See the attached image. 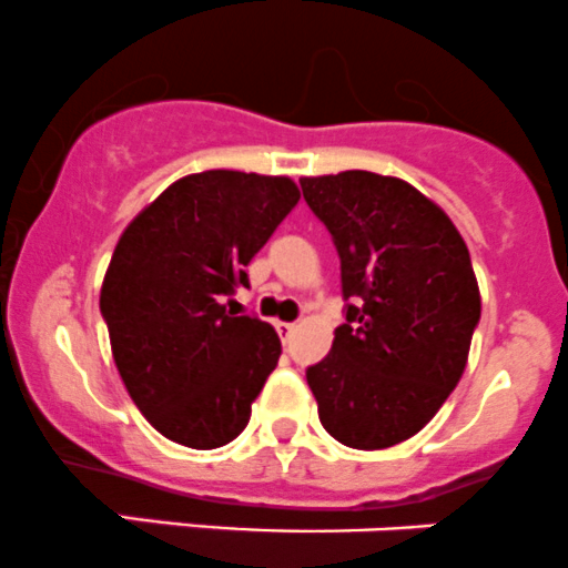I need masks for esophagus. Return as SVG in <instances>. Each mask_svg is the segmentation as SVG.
I'll return each mask as SVG.
<instances>
[{
	"label": "esophagus",
	"instance_id": "esophagus-1",
	"mask_svg": "<svg viewBox=\"0 0 568 568\" xmlns=\"http://www.w3.org/2000/svg\"><path fill=\"white\" fill-rule=\"evenodd\" d=\"M295 323H276V331H278V336H282V342L286 344L292 338V333H295Z\"/></svg>",
	"mask_w": 568,
	"mask_h": 568
}]
</instances>
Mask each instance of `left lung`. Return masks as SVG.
Wrapping results in <instances>:
<instances>
[{
  "instance_id": "1",
  "label": "left lung",
  "mask_w": 568,
  "mask_h": 568,
  "mask_svg": "<svg viewBox=\"0 0 568 568\" xmlns=\"http://www.w3.org/2000/svg\"><path fill=\"white\" fill-rule=\"evenodd\" d=\"M342 260L344 323L306 379L320 420L361 452L424 429L465 372L481 317L457 226L399 178L349 169L301 180Z\"/></svg>"
}]
</instances>
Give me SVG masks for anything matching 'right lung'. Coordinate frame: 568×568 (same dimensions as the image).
Here are the masks:
<instances>
[{
	"label": "right lung",
	"mask_w": 568,
	"mask_h": 568,
	"mask_svg": "<svg viewBox=\"0 0 568 568\" xmlns=\"http://www.w3.org/2000/svg\"><path fill=\"white\" fill-rule=\"evenodd\" d=\"M297 199L290 178L210 169L169 185L122 232L101 314L133 405L169 440L207 452L248 424L282 342L226 312V297L248 286L245 265Z\"/></svg>",
	"instance_id": "right-lung-1"
}]
</instances>
